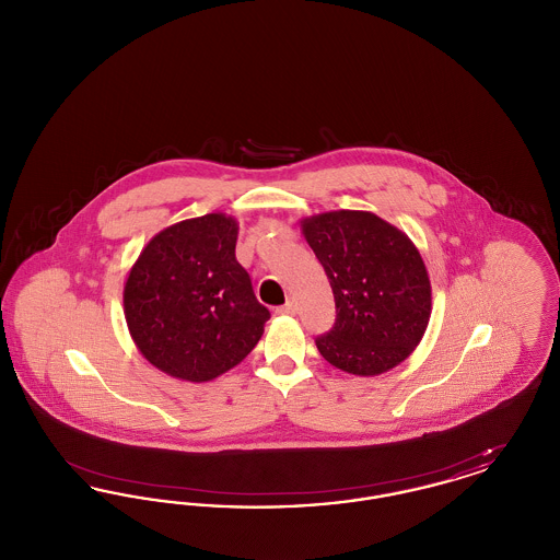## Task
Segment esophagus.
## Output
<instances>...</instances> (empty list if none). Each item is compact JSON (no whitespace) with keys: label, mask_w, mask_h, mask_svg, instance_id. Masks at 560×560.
<instances>
[{"label":"esophagus","mask_w":560,"mask_h":560,"mask_svg":"<svg viewBox=\"0 0 560 560\" xmlns=\"http://www.w3.org/2000/svg\"><path fill=\"white\" fill-rule=\"evenodd\" d=\"M298 313V306L293 300H288L283 306L277 308V315H295Z\"/></svg>","instance_id":"obj_1"}]
</instances>
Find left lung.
<instances>
[{"mask_svg": "<svg viewBox=\"0 0 560 560\" xmlns=\"http://www.w3.org/2000/svg\"><path fill=\"white\" fill-rule=\"evenodd\" d=\"M336 300V323L315 345L334 368L380 375L427 331L432 295L424 260L397 226L372 212L338 210L302 220Z\"/></svg>", "mask_w": 560, "mask_h": 560, "instance_id": "obj_1", "label": "left lung"}]
</instances>
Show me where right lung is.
Here are the masks:
<instances>
[{
    "instance_id": "right-lung-1",
    "label": "right lung",
    "mask_w": 560,
    "mask_h": 560,
    "mask_svg": "<svg viewBox=\"0 0 560 560\" xmlns=\"http://www.w3.org/2000/svg\"><path fill=\"white\" fill-rule=\"evenodd\" d=\"M237 220L206 213L144 245L124 288V313L142 357L172 377L210 382L252 352L270 319L235 258Z\"/></svg>"
}]
</instances>
